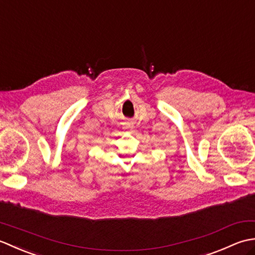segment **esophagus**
<instances>
[{"mask_svg": "<svg viewBox=\"0 0 255 255\" xmlns=\"http://www.w3.org/2000/svg\"><path fill=\"white\" fill-rule=\"evenodd\" d=\"M132 127H133V123H131V122L125 123V126H124L125 129H131Z\"/></svg>", "mask_w": 255, "mask_h": 255, "instance_id": "obj_1", "label": "esophagus"}]
</instances>
